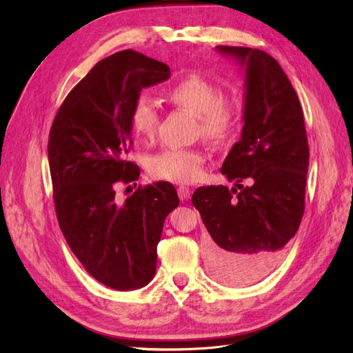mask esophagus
<instances>
[{"mask_svg":"<svg viewBox=\"0 0 353 353\" xmlns=\"http://www.w3.org/2000/svg\"><path fill=\"white\" fill-rule=\"evenodd\" d=\"M190 196H191V190L188 187H184V185L178 187V197L181 200H188Z\"/></svg>","mask_w":353,"mask_h":353,"instance_id":"1","label":"esophagus"}]
</instances>
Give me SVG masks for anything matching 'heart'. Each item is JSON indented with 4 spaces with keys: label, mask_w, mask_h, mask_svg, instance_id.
<instances>
[{
    "label": "heart",
    "mask_w": 353,
    "mask_h": 353,
    "mask_svg": "<svg viewBox=\"0 0 353 353\" xmlns=\"http://www.w3.org/2000/svg\"><path fill=\"white\" fill-rule=\"evenodd\" d=\"M175 108L197 116V132L210 144H225L236 132L240 121V105L234 99L223 97L216 83L191 73L166 92ZM130 122L134 134L144 143H152L159 131L160 116L156 104L147 95L134 101ZM205 157L197 148H163L148 160V172L160 181L190 184L201 175Z\"/></svg>",
    "instance_id": "heart-1"
}]
</instances>
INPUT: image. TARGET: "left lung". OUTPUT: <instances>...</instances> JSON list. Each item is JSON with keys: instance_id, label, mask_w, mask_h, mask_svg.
<instances>
[{"instance_id": "obj_1", "label": "left lung", "mask_w": 353, "mask_h": 353, "mask_svg": "<svg viewBox=\"0 0 353 353\" xmlns=\"http://www.w3.org/2000/svg\"><path fill=\"white\" fill-rule=\"evenodd\" d=\"M216 50L236 59L245 74L241 138L221 168L239 184L199 187L191 201L210 234L212 275L248 285L275 268L301 225L309 147L301 101L279 61L258 48ZM243 179L252 185L243 188Z\"/></svg>"}]
</instances>
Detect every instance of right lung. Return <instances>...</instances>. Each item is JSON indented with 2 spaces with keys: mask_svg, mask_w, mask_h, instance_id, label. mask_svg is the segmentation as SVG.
<instances>
[{
  "mask_svg": "<svg viewBox=\"0 0 353 353\" xmlns=\"http://www.w3.org/2000/svg\"><path fill=\"white\" fill-rule=\"evenodd\" d=\"M169 78L162 61L134 50L114 52L68 94L51 125L48 163L60 230L87 272L114 290L153 280L163 222L179 205L175 187L163 181L116 199L117 185L140 176L126 159L132 104L143 88Z\"/></svg>",
  "mask_w": 353,
  "mask_h": 353,
  "instance_id": "1",
  "label": "right lung"
}]
</instances>
